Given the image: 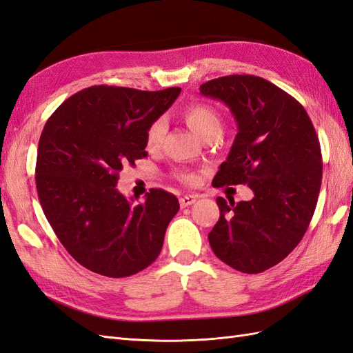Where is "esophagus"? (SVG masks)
<instances>
[{
	"mask_svg": "<svg viewBox=\"0 0 353 353\" xmlns=\"http://www.w3.org/2000/svg\"><path fill=\"white\" fill-rule=\"evenodd\" d=\"M196 200H197L196 194H185L183 197H179V205H181V208H187L190 205H193Z\"/></svg>",
	"mask_w": 353,
	"mask_h": 353,
	"instance_id": "34e87169",
	"label": "esophagus"
}]
</instances>
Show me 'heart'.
Instances as JSON below:
<instances>
[{
  "label": "heart",
  "mask_w": 353,
  "mask_h": 353,
  "mask_svg": "<svg viewBox=\"0 0 353 353\" xmlns=\"http://www.w3.org/2000/svg\"><path fill=\"white\" fill-rule=\"evenodd\" d=\"M184 119L187 125L192 128L202 139H208L211 137H218L223 128V119L218 110L208 102H193L185 108ZM168 130V123L163 117L156 119L147 128L145 132V147L150 151L159 150L161 142L165 139ZM178 178L184 183L192 184L196 181V176L188 172L178 174Z\"/></svg>",
  "instance_id": "heart-1"
}]
</instances>
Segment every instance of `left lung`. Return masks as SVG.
<instances>
[{
  "label": "left lung",
  "instance_id": "left-lung-1",
  "mask_svg": "<svg viewBox=\"0 0 353 353\" xmlns=\"http://www.w3.org/2000/svg\"><path fill=\"white\" fill-rule=\"evenodd\" d=\"M223 101L237 135L212 185L246 184L248 202L216 197L220 220L208 234L227 265L254 274L281 263L300 243L315 212L322 181L319 139L306 110L256 75H225L200 85Z\"/></svg>",
  "mask_w": 353,
  "mask_h": 353
}]
</instances>
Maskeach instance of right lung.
<instances>
[{
	"instance_id": "obj_1",
	"label": "right lung",
	"mask_w": 353,
	"mask_h": 353,
	"mask_svg": "<svg viewBox=\"0 0 353 353\" xmlns=\"http://www.w3.org/2000/svg\"><path fill=\"white\" fill-rule=\"evenodd\" d=\"M179 92L92 85L46 123L35 166L38 199L65 250L90 272L126 278L161 251L178 199L151 188L145 202L132 206L116 185L123 168L147 157V128Z\"/></svg>"
}]
</instances>
